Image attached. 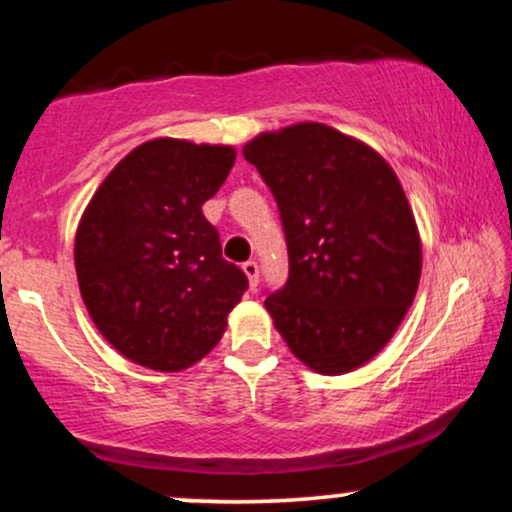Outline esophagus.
<instances>
[{
  "label": "esophagus",
  "instance_id": "obj_1",
  "mask_svg": "<svg viewBox=\"0 0 512 512\" xmlns=\"http://www.w3.org/2000/svg\"><path fill=\"white\" fill-rule=\"evenodd\" d=\"M243 272L248 274V279H250V286H252V289H255V286H257V281H260V264H257L255 260H248V262H243Z\"/></svg>",
  "mask_w": 512,
  "mask_h": 512
}]
</instances>
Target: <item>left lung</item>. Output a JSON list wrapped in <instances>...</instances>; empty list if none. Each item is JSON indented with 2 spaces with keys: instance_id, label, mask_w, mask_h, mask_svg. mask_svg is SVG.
Returning <instances> with one entry per match:
<instances>
[{
  "instance_id": "1",
  "label": "left lung",
  "mask_w": 512,
  "mask_h": 512,
  "mask_svg": "<svg viewBox=\"0 0 512 512\" xmlns=\"http://www.w3.org/2000/svg\"><path fill=\"white\" fill-rule=\"evenodd\" d=\"M243 156L272 190L289 250V279L264 298L274 327L317 373L363 366L419 289L421 240L397 175L320 122L260 134Z\"/></svg>"
}]
</instances>
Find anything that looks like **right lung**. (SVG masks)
I'll use <instances>...</instances> for the list:
<instances>
[{
	"instance_id": "right-lung-1",
	"label": "right lung",
	"mask_w": 512,
	"mask_h": 512,
	"mask_svg": "<svg viewBox=\"0 0 512 512\" xmlns=\"http://www.w3.org/2000/svg\"><path fill=\"white\" fill-rule=\"evenodd\" d=\"M233 163L231 146L154 139L110 170L81 216V298L103 337L139 366L173 373L207 356L248 289L202 214Z\"/></svg>"
}]
</instances>
